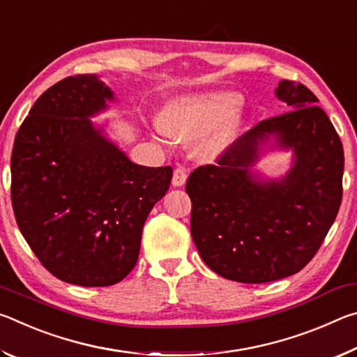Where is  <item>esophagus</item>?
I'll return each instance as SVG.
<instances>
[{
	"mask_svg": "<svg viewBox=\"0 0 357 357\" xmlns=\"http://www.w3.org/2000/svg\"><path fill=\"white\" fill-rule=\"evenodd\" d=\"M185 181H187V170H185V168H183V167H176V168H174L173 179H172L173 185H176V187L184 185Z\"/></svg>",
	"mask_w": 357,
	"mask_h": 357,
	"instance_id": "34e87169",
	"label": "esophagus"
}]
</instances>
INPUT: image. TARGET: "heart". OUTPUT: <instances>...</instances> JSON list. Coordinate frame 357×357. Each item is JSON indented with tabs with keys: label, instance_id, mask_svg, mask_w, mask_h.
I'll return each mask as SVG.
<instances>
[{
	"label": "heart",
	"instance_id": "1",
	"mask_svg": "<svg viewBox=\"0 0 357 357\" xmlns=\"http://www.w3.org/2000/svg\"><path fill=\"white\" fill-rule=\"evenodd\" d=\"M239 99L231 94H213L179 100L167 112L162 130L174 138H195L208 134L231 116Z\"/></svg>",
	"mask_w": 357,
	"mask_h": 357
}]
</instances>
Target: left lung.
Wrapping results in <instances>:
<instances>
[{"label":"left lung","instance_id":"8db88e82","mask_svg":"<svg viewBox=\"0 0 357 357\" xmlns=\"http://www.w3.org/2000/svg\"><path fill=\"white\" fill-rule=\"evenodd\" d=\"M275 94L291 110L259 121L185 183L200 257L214 273L241 283L274 282L305 268L342 203V140L318 98L289 80H282ZM271 133L296 153L280 183L257 181L250 173L257 144Z\"/></svg>","mask_w":357,"mask_h":357}]
</instances>
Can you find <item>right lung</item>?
Masks as SVG:
<instances>
[{"mask_svg": "<svg viewBox=\"0 0 357 357\" xmlns=\"http://www.w3.org/2000/svg\"><path fill=\"white\" fill-rule=\"evenodd\" d=\"M113 94L93 74L63 78L34 102L10 157V198L23 238L56 279L110 287L137 263L144 220L172 167L132 164L88 116Z\"/></svg>", "mask_w": 357, "mask_h": 357, "instance_id": "obj_1", "label": "right lung"}]
</instances>
